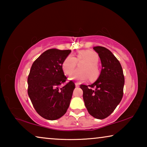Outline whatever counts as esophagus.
I'll return each mask as SVG.
<instances>
[{
  "label": "esophagus",
  "mask_w": 147,
  "mask_h": 147,
  "mask_svg": "<svg viewBox=\"0 0 147 147\" xmlns=\"http://www.w3.org/2000/svg\"><path fill=\"white\" fill-rule=\"evenodd\" d=\"M75 86H76V87H77V88H78V87H79V86H80V84L78 83V82H76L75 83Z\"/></svg>",
  "instance_id": "esophagus-1"
}]
</instances>
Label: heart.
Here are the masks:
<instances>
[{
    "mask_svg": "<svg viewBox=\"0 0 147 147\" xmlns=\"http://www.w3.org/2000/svg\"><path fill=\"white\" fill-rule=\"evenodd\" d=\"M85 61L81 63L80 68L71 76V78L78 80H84L89 77L90 80H94L99 76L97 63L98 56L91 50H86L79 52L76 57L69 55L66 57L61 65L62 70L66 75H71L76 67L77 62Z\"/></svg>",
    "mask_w": 147,
    "mask_h": 147,
    "instance_id": "1",
    "label": "heart"
}]
</instances>
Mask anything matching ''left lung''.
<instances>
[{"mask_svg":"<svg viewBox=\"0 0 147 147\" xmlns=\"http://www.w3.org/2000/svg\"><path fill=\"white\" fill-rule=\"evenodd\" d=\"M93 49L100 59L101 73L95 82L88 86L81 84L80 88L89 113L104 119L113 112L122 100L124 76L120 62L110 51L100 46Z\"/></svg>","mask_w":147,"mask_h":147,"instance_id":"1","label":"left lung"}]
</instances>
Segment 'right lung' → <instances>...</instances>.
<instances>
[{"mask_svg": "<svg viewBox=\"0 0 147 147\" xmlns=\"http://www.w3.org/2000/svg\"><path fill=\"white\" fill-rule=\"evenodd\" d=\"M71 50L49 49L34 61L28 76V94L34 109L48 120L61 117L70 104L75 84L66 83L61 65ZM62 84L64 86L59 88Z\"/></svg>", "mask_w": 147, "mask_h": 147, "instance_id": "add662e5", "label": "right lung"}]
</instances>
